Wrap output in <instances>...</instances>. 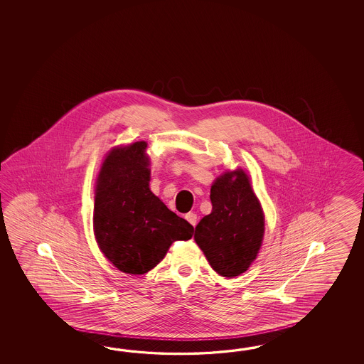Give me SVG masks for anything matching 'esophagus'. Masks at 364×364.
<instances>
[{
	"instance_id": "34e87169",
	"label": "esophagus",
	"mask_w": 364,
	"mask_h": 364,
	"mask_svg": "<svg viewBox=\"0 0 364 364\" xmlns=\"http://www.w3.org/2000/svg\"><path fill=\"white\" fill-rule=\"evenodd\" d=\"M186 220L190 223V224L193 225V226H195L196 225V221H198V216L195 215V213H193V212H190V213H187L185 216Z\"/></svg>"
}]
</instances>
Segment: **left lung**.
I'll return each mask as SVG.
<instances>
[{
    "label": "left lung",
    "instance_id": "obj_1",
    "mask_svg": "<svg viewBox=\"0 0 364 364\" xmlns=\"http://www.w3.org/2000/svg\"><path fill=\"white\" fill-rule=\"evenodd\" d=\"M212 212L195 228V242L210 267L224 277L247 271L264 235V215L247 174L226 173L210 188Z\"/></svg>",
    "mask_w": 364,
    "mask_h": 364
}]
</instances>
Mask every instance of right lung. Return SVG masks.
I'll use <instances>...</instances> for the list:
<instances>
[{"label":"right lung","mask_w":364,"mask_h":364,"mask_svg":"<svg viewBox=\"0 0 364 364\" xmlns=\"http://www.w3.org/2000/svg\"><path fill=\"white\" fill-rule=\"evenodd\" d=\"M146 141L116 148L97 178L93 230L102 254L119 271L144 274L166 255L174 240L193 237V225L149 190Z\"/></svg>","instance_id":"add662e5"}]
</instances>
